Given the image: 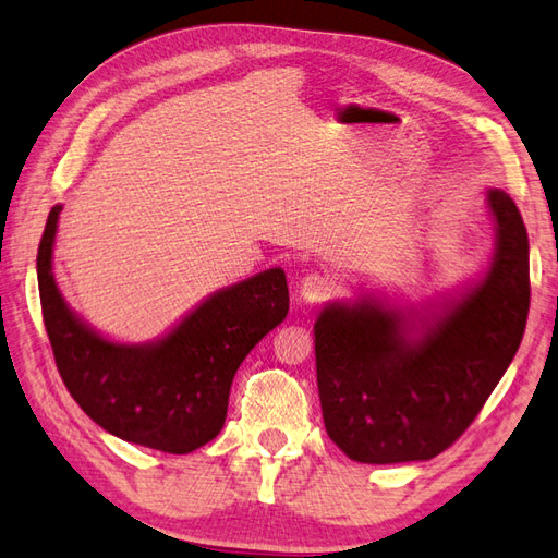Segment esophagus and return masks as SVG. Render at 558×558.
<instances>
[{"label": "esophagus", "instance_id": "obj_1", "mask_svg": "<svg viewBox=\"0 0 558 558\" xmlns=\"http://www.w3.org/2000/svg\"><path fill=\"white\" fill-rule=\"evenodd\" d=\"M333 291V279L329 275H322V271H310L301 279V295L307 303H322L326 298H331Z\"/></svg>", "mask_w": 558, "mask_h": 558}]
</instances>
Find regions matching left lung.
I'll list each match as a JSON object with an SVG mask.
<instances>
[{"instance_id":"obj_1","label":"left lung","mask_w":558,"mask_h":558,"mask_svg":"<svg viewBox=\"0 0 558 558\" xmlns=\"http://www.w3.org/2000/svg\"><path fill=\"white\" fill-rule=\"evenodd\" d=\"M497 248L487 277L426 329L378 303L326 307L315 324L324 426L362 464L424 461L452 447L505 376L530 307L527 232L511 196L487 194Z\"/></svg>"}]
</instances>
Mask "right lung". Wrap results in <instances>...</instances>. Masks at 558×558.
<instances>
[{
  "mask_svg": "<svg viewBox=\"0 0 558 558\" xmlns=\"http://www.w3.org/2000/svg\"><path fill=\"white\" fill-rule=\"evenodd\" d=\"M53 206L37 248L43 319L57 369L83 412L113 436L186 454L225 426L239 364L289 312L283 269L260 271L215 293L154 345H118L73 317L53 283Z\"/></svg>",
  "mask_w": 558,
  "mask_h": 558,
  "instance_id": "1",
  "label": "right lung"
}]
</instances>
